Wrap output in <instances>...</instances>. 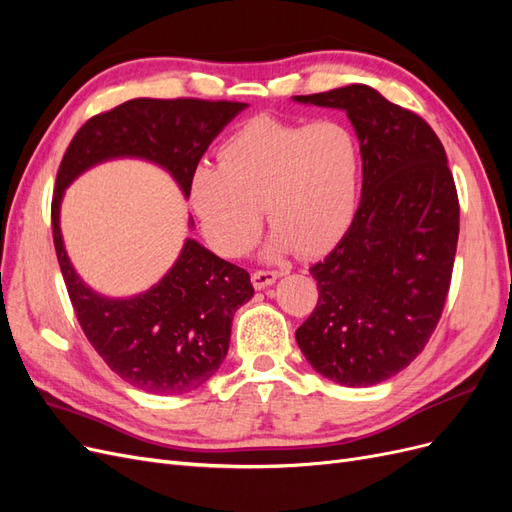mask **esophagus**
Listing matches in <instances>:
<instances>
[{
    "label": "esophagus",
    "mask_w": 512,
    "mask_h": 512,
    "mask_svg": "<svg viewBox=\"0 0 512 512\" xmlns=\"http://www.w3.org/2000/svg\"><path fill=\"white\" fill-rule=\"evenodd\" d=\"M275 280H280V273L277 271H254L252 273V284L256 290H265L267 286L275 284Z\"/></svg>",
    "instance_id": "obj_1"
}]
</instances>
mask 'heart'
Instances as JSON below:
<instances>
[{
  "label": "heart",
  "mask_w": 512,
  "mask_h": 512,
  "mask_svg": "<svg viewBox=\"0 0 512 512\" xmlns=\"http://www.w3.org/2000/svg\"><path fill=\"white\" fill-rule=\"evenodd\" d=\"M363 153L344 121L290 123L256 117L220 147V166L200 164L188 198L215 252L254 245L262 205L273 230L269 256L327 252L350 228L359 203Z\"/></svg>",
  "instance_id": "heart-1"
}]
</instances>
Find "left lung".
<instances>
[{"label":"left lung","mask_w":512,"mask_h":512,"mask_svg":"<svg viewBox=\"0 0 512 512\" xmlns=\"http://www.w3.org/2000/svg\"><path fill=\"white\" fill-rule=\"evenodd\" d=\"M299 104L344 111L363 153L361 203L335 250L309 269L318 305L297 344L320 376L350 389L408 367L440 320L459 237V203L440 138L369 85Z\"/></svg>","instance_id":"8db88e82"}]
</instances>
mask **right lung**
Segmentation results:
<instances>
[{
	"label": "right lung",
	"instance_id": "1",
	"mask_svg": "<svg viewBox=\"0 0 512 512\" xmlns=\"http://www.w3.org/2000/svg\"><path fill=\"white\" fill-rule=\"evenodd\" d=\"M247 104L194 98H136L91 117L74 134L57 170L53 243L76 318L115 374L153 395H183L205 384L226 359L237 309L254 297L250 273L185 239L158 284L132 297H106L72 267L59 213L68 185L102 162L132 158L160 166L188 198L203 153ZM194 228V220H188Z\"/></svg>",
	"mask_w": 512,
	"mask_h": 512
}]
</instances>
